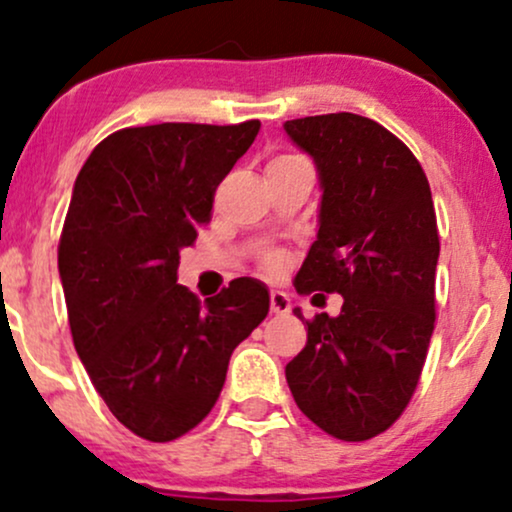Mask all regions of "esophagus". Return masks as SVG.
Listing matches in <instances>:
<instances>
[{
    "instance_id": "esophagus-1",
    "label": "esophagus",
    "mask_w": 512,
    "mask_h": 512,
    "mask_svg": "<svg viewBox=\"0 0 512 512\" xmlns=\"http://www.w3.org/2000/svg\"><path fill=\"white\" fill-rule=\"evenodd\" d=\"M269 305H272L274 315H286L291 310V298L284 291H272L269 293Z\"/></svg>"
}]
</instances>
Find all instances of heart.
Returning a JSON list of instances; mask_svg holds the SVG:
<instances>
[{"label":"heart","mask_w":512,"mask_h":512,"mask_svg":"<svg viewBox=\"0 0 512 512\" xmlns=\"http://www.w3.org/2000/svg\"><path fill=\"white\" fill-rule=\"evenodd\" d=\"M267 267L272 269V272H279V269L284 267V260H281V255H272V257H269Z\"/></svg>","instance_id":"1"}]
</instances>
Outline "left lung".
<instances>
[{
  "label": "left lung",
  "mask_w": 512,
  "mask_h": 512,
  "mask_svg": "<svg viewBox=\"0 0 512 512\" xmlns=\"http://www.w3.org/2000/svg\"><path fill=\"white\" fill-rule=\"evenodd\" d=\"M320 180L317 238L296 291L342 293V313L305 320L286 366L298 409L339 440H368L399 419L419 385L436 322L440 255L424 168L383 125L354 113L284 122Z\"/></svg>",
  "instance_id": "8db88e82"
}]
</instances>
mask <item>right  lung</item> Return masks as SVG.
Instances as JSON below:
<instances>
[{
  "label": "right lung",
  "instance_id": "1",
  "mask_svg": "<svg viewBox=\"0 0 512 512\" xmlns=\"http://www.w3.org/2000/svg\"><path fill=\"white\" fill-rule=\"evenodd\" d=\"M260 132L163 122L103 139L74 182L57 267L76 354L115 419L168 443L209 414L233 349L269 313L262 281L199 301L178 284L180 250Z\"/></svg>",
  "mask_w": 512,
  "mask_h": 512
}]
</instances>
